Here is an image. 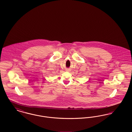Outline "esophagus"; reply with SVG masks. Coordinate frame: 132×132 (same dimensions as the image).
I'll return each mask as SVG.
<instances>
[{"label": "esophagus", "instance_id": "esophagus-1", "mask_svg": "<svg viewBox=\"0 0 132 132\" xmlns=\"http://www.w3.org/2000/svg\"><path fill=\"white\" fill-rule=\"evenodd\" d=\"M66 71H70V70H69V69H66Z\"/></svg>", "mask_w": 132, "mask_h": 132}]
</instances>
